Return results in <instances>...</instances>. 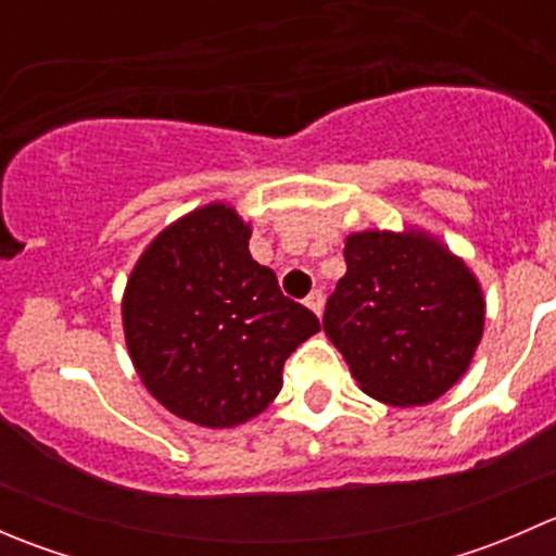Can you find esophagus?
<instances>
[{
    "label": "esophagus",
    "instance_id": "esophagus-1",
    "mask_svg": "<svg viewBox=\"0 0 556 556\" xmlns=\"http://www.w3.org/2000/svg\"><path fill=\"white\" fill-rule=\"evenodd\" d=\"M306 306H309L314 314H323V306H325L323 290H312V293L306 295Z\"/></svg>",
    "mask_w": 556,
    "mask_h": 556
}]
</instances>
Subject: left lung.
Masks as SVG:
<instances>
[{
	"instance_id": "obj_1",
	"label": "left lung",
	"mask_w": 556,
	"mask_h": 556,
	"mask_svg": "<svg viewBox=\"0 0 556 556\" xmlns=\"http://www.w3.org/2000/svg\"><path fill=\"white\" fill-rule=\"evenodd\" d=\"M344 261L323 328L363 392L401 408L444 395L465 374L484 330L473 274L414 231L352 233Z\"/></svg>"
}]
</instances>
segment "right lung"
I'll return each mask as SVG.
<instances>
[{
    "label": "right lung",
    "instance_id": "right-lung-1",
    "mask_svg": "<svg viewBox=\"0 0 556 556\" xmlns=\"http://www.w3.org/2000/svg\"><path fill=\"white\" fill-rule=\"evenodd\" d=\"M123 328L155 401L188 422L233 428L277 397L285 361L319 319L252 261L250 226L237 212L210 204L161 231L139 257Z\"/></svg>",
    "mask_w": 556,
    "mask_h": 556
}]
</instances>
